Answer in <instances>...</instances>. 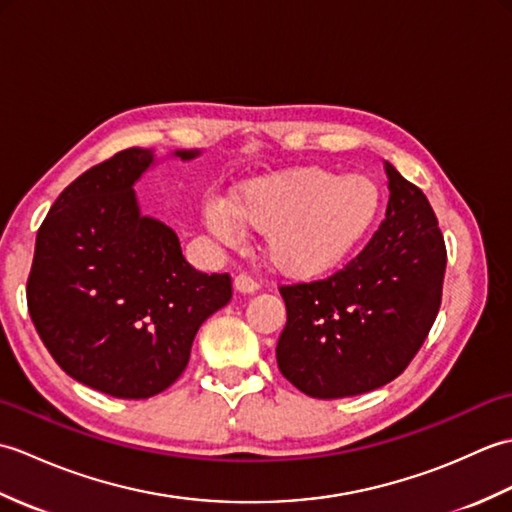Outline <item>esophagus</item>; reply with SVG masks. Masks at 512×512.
Returning <instances> with one entry per match:
<instances>
[{"label":"esophagus","instance_id":"esophagus-1","mask_svg":"<svg viewBox=\"0 0 512 512\" xmlns=\"http://www.w3.org/2000/svg\"><path fill=\"white\" fill-rule=\"evenodd\" d=\"M233 286L237 292H242V295H250V292H255L259 288L257 281L246 275V273H239L235 279H233Z\"/></svg>","mask_w":512,"mask_h":512}]
</instances>
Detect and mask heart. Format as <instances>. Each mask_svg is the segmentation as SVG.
<instances>
[{
    "label": "heart",
    "mask_w": 512,
    "mask_h": 512,
    "mask_svg": "<svg viewBox=\"0 0 512 512\" xmlns=\"http://www.w3.org/2000/svg\"><path fill=\"white\" fill-rule=\"evenodd\" d=\"M383 193L363 173L288 167L237 184L231 206L206 200L211 231L233 242L239 224L266 233V255L281 273L323 275L363 242L378 220Z\"/></svg>",
    "instance_id": "1"
}]
</instances>
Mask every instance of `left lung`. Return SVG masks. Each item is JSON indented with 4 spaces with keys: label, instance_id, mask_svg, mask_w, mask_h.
<instances>
[{
    "label": "left lung",
    "instance_id": "8db88e82",
    "mask_svg": "<svg viewBox=\"0 0 512 512\" xmlns=\"http://www.w3.org/2000/svg\"><path fill=\"white\" fill-rule=\"evenodd\" d=\"M385 220L328 279L281 286L288 321L277 365L306 396H358L405 372L438 317L447 248L416 184L385 162Z\"/></svg>",
    "mask_w": 512,
    "mask_h": 512
}]
</instances>
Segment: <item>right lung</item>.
<instances>
[{"label":"right lung","instance_id":"obj_1","mask_svg":"<svg viewBox=\"0 0 512 512\" xmlns=\"http://www.w3.org/2000/svg\"><path fill=\"white\" fill-rule=\"evenodd\" d=\"M154 162V151L132 147L65 187L39 226L26 286L30 319L57 365L114 398L176 383L200 325L233 297L231 277L195 270L178 235L140 213L134 184Z\"/></svg>","mask_w":512,"mask_h":512}]
</instances>
